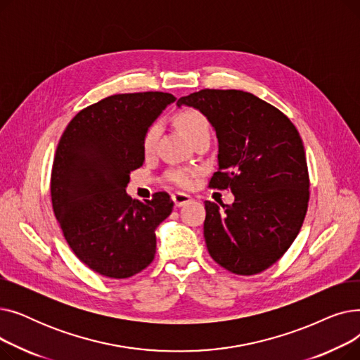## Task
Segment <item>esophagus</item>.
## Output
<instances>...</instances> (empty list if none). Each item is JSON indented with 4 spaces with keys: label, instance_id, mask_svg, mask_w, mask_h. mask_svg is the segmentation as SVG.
<instances>
[{
    "label": "esophagus",
    "instance_id": "1",
    "mask_svg": "<svg viewBox=\"0 0 360 360\" xmlns=\"http://www.w3.org/2000/svg\"><path fill=\"white\" fill-rule=\"evenodd\" d=\"M172 200L175 202V207H182L191 201V197L188 194H184V193H174Z\"/></svg>",
    "mask_w": 360,
    "mask_h": 360
}]
</instances>
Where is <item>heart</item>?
<instances>
[{
	"label": "heart",
	"instance_id": "heart-1",
	"mask_svg": "<svg viewBox=\"0 0 360 360\" xmlns=\"http://www.w3.org/2000/svg\"><path fill=\"white\" fill-rule=\"evenodd\" d=\"M176 125L182 129L184 134L190 139L191 141H195L201 137L210 136V122L207 120L202 113L197 109H184L175 117ZM162 127L159 122L151 124L146 134L143 137V151L144 155L155 153L158 140L160 137ZM197 175L195 170L190 169H172L169 170L166 178L169 182H172L178 186H190L193 182V178Z\"/></svg>",
	"mask_w": 360,
	"mask_h": 360
}]
</instances>
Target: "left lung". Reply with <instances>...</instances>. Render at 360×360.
I'll return each mask as SVG.
<instances>
[{
  "instance_id": "obj_1",
  "label": "left lung",
  "mask_w": 360,
  "mask_h": 360,
  "mask_svg": "<svg viewBox=\"0 0 360 360\" xmlns=\"http://www.w3.org/2000/svg\"><path fill=\"white\" fill-rule=\"evenodd\" d=\"M176 105L198 109L216 129L219 169L210 188L235 195L223 210L204 201L209 254L235 274L267 270L289 250L308 210V165L296 127L242 90L204 89Z\"/></svg>"
}]
</instances>
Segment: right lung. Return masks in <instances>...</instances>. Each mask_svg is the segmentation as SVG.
I'll return each instance as SVG.
<instances>
[{"mask_svg": "<svg viewBox=\"0 0 360 360\" xmlns=\"http://www.w3.org/2000/svg\"><path fill=\"white\" fill-rule=\"evenodd\" d=\"M176 98L163 91L108 96L75 115L55 151L52 209L70 248L109 278L144 270L156 254V228L172 213L166 193L132 200L129 174L144 162L143 137Z\"/></svg>", "mask_w": 360, "mask_h": 360, "instance_id": "obj_1", "label": "right lung"}]
</instances>
